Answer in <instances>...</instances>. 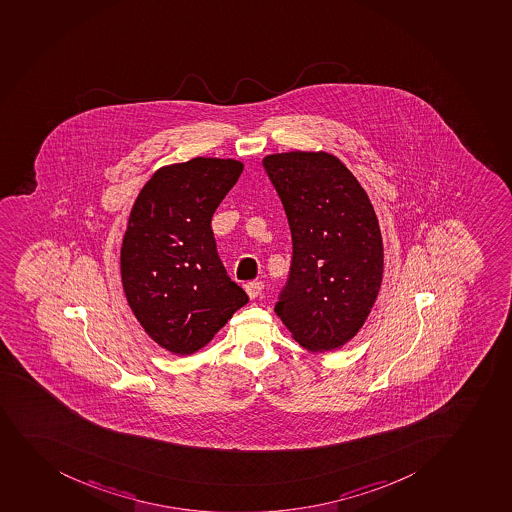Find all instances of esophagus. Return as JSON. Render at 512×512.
<instances>
[{
  "label": "esophagus",
  "instance_id": "obj_1",
  "mask_svg": "<svg viewBox=\"0 0 512 512\" xmlns=\"http://www.w3.org/2000/svg\"><path fill=\"white\" fill-rule=\"evenodd\" d=\"M263 290L264 285L261 281H253V283H248V285H246V293H248L251 300H256V298L263 293Z\"/></svg>",
  "mask_w": 512,
  "mask_h": 512
}]
</instances>
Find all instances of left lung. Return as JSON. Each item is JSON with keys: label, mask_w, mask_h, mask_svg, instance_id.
Returning <instances> with one entry per match:
<instances>
[{"label": "left lung", "mask_w": 512, "mask_h": 512, "mask_svg": "<svg viewBox=\"0 0 512 512\" xmlns=\"http://www.w3.org/2000/svg\"><path fill=\"white\" fill-rule=\"evenodd\" d=\"M293 239L275 312L312 352L339 349L366 323L381 290L384 249L369 195L327 151L264 156Z\"/></svg>", "instance_id": "obj_1"}]
</instances>
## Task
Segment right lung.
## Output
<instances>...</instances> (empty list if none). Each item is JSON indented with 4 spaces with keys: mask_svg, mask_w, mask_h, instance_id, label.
<instances>
[{
    "mask_svg": "<svg viewBox=\"0 0 512 512\" xmlns=\"http://www.w3.org/2000/svg\"><path fill=\"white\" fill-rule=\"evenodd\" d=\"M234 158L197 156L143 185L121 244V283L146 335L175 356L214 339L246 291L227 276L210 221L243 173Z\"/></svg>",
    "mask_w": 512,
    "mask_h": 512,
    "instance_id": "add662e5",
    "label": "right lung"
}]
</instances>
